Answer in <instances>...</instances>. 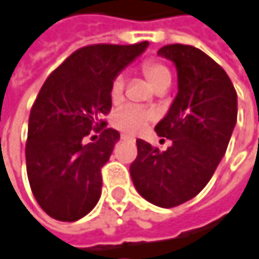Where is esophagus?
I'll return each mask as SVG.
<instances>
[{
	"instance_id": "34e87169",
	"label": "esophagus",
	"mask_w": 259,
	"mask_h": 259,
	"mask_svg": "<svg viewBox=\"0 0 259 259\" xmlns=\"http://www.w3.org/2000/svg\"><path fill=\"white\" fill-rule=\"evenodd\" d=\"M126 139H129V136L127 135H121V141H126Z\"/></svg>"
}]
</instances>
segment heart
Masks as SVG:
<instances>
[{
    "instance_id": "b5f03b06",
    "label": "heart",
    "mask_w": 259,
    "mask_h": 259,
    "mask_svg": "<svg viewBox=\"0 0 259 259\" xmlns=\"http://www.w3.org/2000/svg\"><path fill=\"white\" fill-rule=\"evenodd\" d=\"M141 70L144 73V76L150 80V83L157 90L162 87H168L171 83V72L169 69L159 60H147L142 63ZM124 91V76L123 75H117L111 82V88H109V94L111 99L114 102L120 100ZM153 118V115L139 108V106H133L127 105L121 109H118L114 117H112V123L114 126L121 132H126L129 135H138L139 132L145 129V126L150 123V120Z\"/></svg>"
}]
</instances>
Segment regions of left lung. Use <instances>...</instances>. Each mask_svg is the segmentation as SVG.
Here are the masks:
<instances>
[{
	"label": "left lung",
	"instance_id": "left-lung-1",
	"mask_svg": "<svg viewBox=\"0 0 259 259\" xmlns=\"http://www.w3.org/2000/svg\"><path fill=\"white\" fill-rule=\"evenodd\" d=\"M159 55L174 61L179 93L154 127L172 145L160 151L138 139L130 165L136 190L151 204L172 208L196 196L213 177L237 121V93L227 72L189 45H166Z\"/></svg>",
	"mask_w": 259,
	"mask_h": 259
}]
</instances>
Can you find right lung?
Listing matches in <instances>:
<instances>
[{
    "label": "right lung",
    "mask_w": 259,
    "mask_h": 259,
    "mask_svg": "<svg viewBox=\"0 0 259 259\" xmlns=\"http://www.w3.org/2000/svg\"><path fill=\"white\" fill-rule=\"evenodd\" d=\"M147 45L83 46L40 88L28 120L26 174L35 201L51 218L75 222L97 204L102 168L120 139L103 120L112 106L111 82ZM91 130L99 138L85 144Z\"/></svg>",
    "instance_id": "right-lung-1"
}]
</instances>
